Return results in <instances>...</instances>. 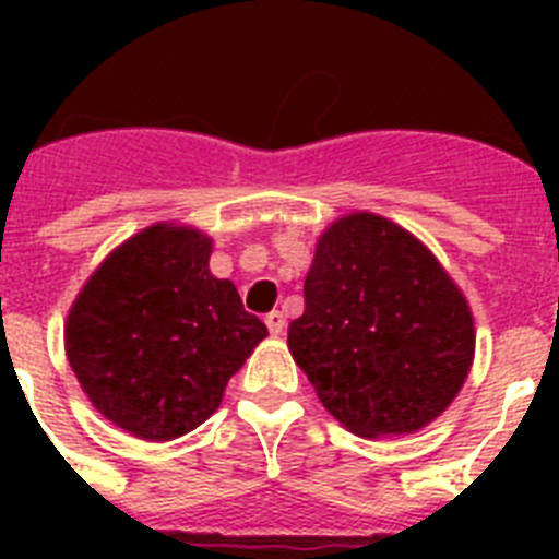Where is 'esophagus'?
Instances as JSON below:
<instances>
[{
    "mask_svg": "<svg viewBox=\"0 0 559 559\" xmlns=\"http://www.w3.org/2000/svg\"><path fill=\"white\" fill-rule=\"evenodd\" d=\"M265 324H269L271 335H283V330H285V316L280 313V310H271V313L265 316Z\"/></svg>",
    "mask_w": 559,
    "mask_h": 559,
    "instance_id": "1",
    "label": "esophagus"
}]
</instances>
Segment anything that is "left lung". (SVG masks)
<instances>
[{"instance_id": "left-lung-1", "label": "left lung", "mask_w": 559, "mask_h": 559, "mask_svg": "<svg viewBox=\"0 0 559 559\" xmlns=\"http://www.w3.org/2000/svg\"><path fill=\"white\" fill-rule=\"evenodd\" d=\"M288 349L322 406L358 437L426 428L471 374V305L423 240L374 212L319 235Z\"/></svg>"}]
</instances>
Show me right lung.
Instances as JSON below:
<instances>
[{
    "label": "right lung",
    "mask_w": 559,
    "mask_h": 559,
    "mask_svg": "<svg viewBox=\"0 0 559 559\" xmlns=\"http://www.w3.org/2000/svg\"><path fill=\"white\" fill-rule=\"evenodd\" d=\"M212 237L153 224L120 243L69 308L63 347L92 406L122 431L170 442L218 412L269 335L235 283L210 271Z\"/></svg>",
    "instance_id": "1"
}]
</instances>
